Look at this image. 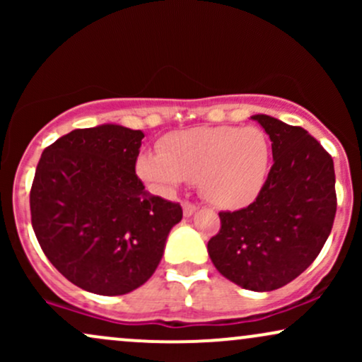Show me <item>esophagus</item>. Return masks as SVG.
<instances>
[{
  "label": "esophagus",
  "instance_id": "obj_1",
  "mask_svg": "<svg viewBox=\"0 0 362 362\" xmlns=\"http://www.w3.org/2000/svg\"><path fill=\"white\" fill-rule=\"evenodd\" d=\"M182 207H184V216H187V218H190L197 211V206L192 204V202H184Z\"/></svg>",
  "mask_w": 362,
  "mask_h": 362
}]
</instances>
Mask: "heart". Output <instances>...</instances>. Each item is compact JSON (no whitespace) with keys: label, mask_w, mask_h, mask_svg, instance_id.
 Segmentation results:
<instances>
[{"label":"heart","mask_w":362,"mask_h":362,"mask_svg":"<svg viewBox=\"0 0 362 362\" xmlns=\"http://www.w3.org/2000/svg\"><path fill=\"white\" fill-rule=\"evenodd\" d=\"M161 153H143L138 173L158 192L168 194L187 180L197 182L211 204L240 209L264 189L271 144L259 127H194L168 134Z\"/></svg>","instance_id":"heart-1"}]
</instances>
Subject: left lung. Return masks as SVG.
<instances>
[{
	"label": "left lung",
	"instance_id": "obj_1",
	"mask_svg": "<svg viewBox=\"0 0 362 362\" xmlns=\"http://www.w3.org/2000/svg\"><path fill=\"white\" fill-rule=\"evenodd\" d=\"M272 141L274 165L250 206L219 213L207 243L214 267L250 291H274L296 279L325 245L337 211L334 160L303 127L253 115Z\"/></svg>",
	"mask_w": 362,
	"mask_h": 362
}]
</instances>
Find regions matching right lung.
Returning a JSON list of instances; mask_svg holds the SVG:
<instances>
[{"mask_svg": "<svg viewBox=\"0 0 362 362\" xmlns=\"http://www.w3.org/2000/svg\"><path fill=\"white\" fill-rule=\"evenodd\" d=\"M141 131L74 129L44 149L30 189L32 226L49 262L78 288L119 296L143 286L182 219L178 202L136 175Z\"/></svg>", "mask_w": 362, "mask_h": 362, "instance_id": "1", "label": "right lung"}]
</instances>
